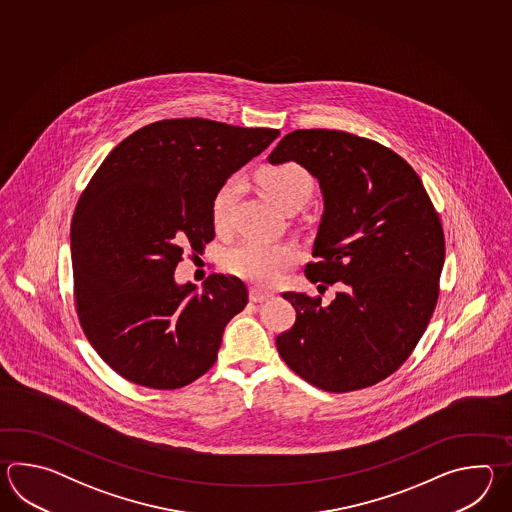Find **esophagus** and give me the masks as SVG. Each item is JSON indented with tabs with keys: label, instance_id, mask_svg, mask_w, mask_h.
Segmentation results:
<instances>
[{
	"label": "esophagus",
	"instance_id": "34e87169",
	"mask_svg": "<svg viewBox=\"0 0 512 512\" xmlns=\"http://www.w3.org/2000/svg\"><path fill=\"white\" fill-rule=\"evenodd\" d=\"M249 298H251V302L254 304H261V302H267V300H271L272 293H267V291H261V289H251V294H249Z\"/></svg>",
	"mask_w": 512,
	"mask_h": 512
}]
</instances>
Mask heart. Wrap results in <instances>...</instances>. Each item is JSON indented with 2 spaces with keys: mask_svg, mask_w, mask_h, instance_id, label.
Instances as JSON below:
<instances>
[{
  "mask_svg": "<svg viewBox=\"0 0 512 512\" xmlns=\"http://www.w3.org/2000/svg\"><path fill=\"white\" fill-rule=\"evenodd\" d=\"M261 188L285 212L302 207L313 194V177L304 166L296 163L265 166L258 174ZM241 179L229 177L212 197V223L218 230L229 227L230 216L240 196ZM294 249L289 245H269L260 241H243L225 254L227 271L256 285H272L283 269L293 261Z\"/></svg>",
  "mask_w": 512,
  "mask_h": 512,
  "instance_id": "obj_1",
  "label": "heart"
}]
</instances>
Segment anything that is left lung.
Here are the masks:
<instances>
[{
	"label": "left lung",
	"instance_id": "8db88e82",
	"mask_svg": "<svg viewBox=\"0 0 512 512\" xmlns=\"http://www.w3.org/2000/svg\"><path fill=\"white\" fill-rule=\"evenodd\" d=\"M304 166L324 197L305 276L340 283L331 304L283 293L294 326L276 337L285 364L326 392H353L390 377L434 315L445 236L425 186L401 155L338 130L285 135L269 163Z\"/></svg>",
	"mask_w": 512,
	"mask_h": 512
}]
</instances>
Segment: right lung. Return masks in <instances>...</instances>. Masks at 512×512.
<instances>
[{
    "label": "right lung",
    "mask_w": 512,
    "mask_h": 512,
    "mask_svg": "<svg viewBox=\"0 0 512 512\" xmlns=\"http://www.w3.org/2000/svg\"><path fill=\"white\" fill-rule=\"evenodd\" d=\"M280 131L159 120L113 148L78 199L71 260L80 326L120 377L155 390L196 381L249 302L236 276L175 282L186 249L214 240L212 197Z\"/></svg>",
    "instance_id": "right-lung-1"
}]
</instances>
